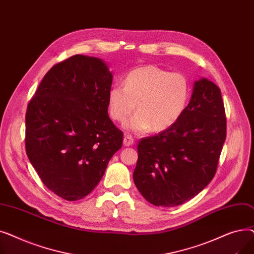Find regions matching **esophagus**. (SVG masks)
Segmentation results:
<instances>
[{"mask_svg": "<svg viewBox=\"0 0 254 254\" xmlns=\"http://www.w3.org/2000/svg\"><path fill=\"white\" fill-rule=\"evenodd\" d=\"M134 144V139H132V137L131 136H126L125 138H124V145L125 146H130V145H132Z\"/></svg>", "mask_w": 254, "mask_h": 254, "instance_id": "esophagus-1", "label": "esophagus"}]
</instances>
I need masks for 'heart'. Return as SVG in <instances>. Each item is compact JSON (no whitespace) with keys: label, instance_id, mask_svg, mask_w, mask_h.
<instances>
[{"label":"heart","instance_id":"obj_1","mask_svg":"<svg viewBox=\"0 0 254 254\" xmlns=\"http://www.w3.org/2000/svg\"><path fill=\"white\" fill-rule=\"evenodd\" d=\"M190 95L189 80L183 74L155 65L139 66L127 75L124 86L110 88L108 112L115 122L125 124L136 108L138 112L127 124L132 131H164L181 118Z\"/></svg>","mask_w":254,"mask_h":254}]
</instances>
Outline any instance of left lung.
I'll return each instance as SVG.
<instances>
[{
  "instance_id": "obj_1",
  "label": "left lung",
  "mask_w": 254,
  "mask_h": 254,
  "mask_svg": "<svg viewBox=\"0 0 254 254\" xmlns=\"http://www.w3.org/2000/svg\"><path fill=\"white\" fill-rule=\"evenodd\" d=\"M225 137L221 91L202 78L194 82L190 102L178 122L139 141L132 174L138 190L154 206L190 201L214 177Z\"/></svg>"
}]
</instances>
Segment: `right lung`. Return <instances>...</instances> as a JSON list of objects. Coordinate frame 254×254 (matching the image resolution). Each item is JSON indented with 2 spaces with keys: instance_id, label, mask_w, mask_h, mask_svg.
Listing matches in <instances>:
<instances>
[{
  "instance_id": "1",
  "label": "right lung",
  "mask_w": 254,
  "mask_h": 254,
  "mask_svg": "<svg viewBox=\"0 0 254 254\" xmlns=\"http://www.w3.org/2000/svg\"><path fill=\"white\" fill-rule=\"evenodd\" d=\"M112 77L100 59L76 55L52 66L28 105L26 154L46 188L66 201L90 193L123 146L108 115Z\"/></svg>"
}]
</instances>
